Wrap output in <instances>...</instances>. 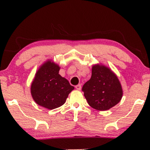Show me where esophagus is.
Instances as JSON below:
<instances>
[{
  "label": "esophagus",
  "instance_id": "esophagus-1",
  "mask_svg": "<svg viewBox=\"0 0 150 150\" xmlns=\"http://www.w3.org/2000/svg\"><path fill=\"white\" fill-rule=\"evenodd\" d=\"M76 89L77 90H81V85H76Z\"/></svg>",
  "mask_w": 150,
  "mask_h": 150
}]
</instances>
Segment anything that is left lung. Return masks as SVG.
Segmentation results:
<instances>
[{
    "label": "left lung",
    "instance_id": "obj_1",
    "mask_svg": "<svg viewBox=\"0 0 150 150\" xmlns=\"http://www.w3.org/2000/svg\"><path fill=\"white\" fill-rule=\"evenodd\" d=\"M90 106L106 110L115 106L122 98V86L117 76L104 65H93L91 77L82 88Z\"/></svg>",
    "mask_w": 150,
    "mask_h": 150
}]
</instances>
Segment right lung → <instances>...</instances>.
Instances as JSON below:
<instances>
[{
  "label": "right lung",
  "mask_w": 150,
  "mask_h": 150,
  "mask_svg": "<svg viewBox=\"0 0 150 150\" xmlns=\"http://www.w3.org/2000/svg\"><path fill=\"white\" fill-rule=\"evenodd\" d=\"M59 69L58 65L47 61L37 71L30 87L35 102L50 110L62 106L74 89L67 79L59 74Z\"/></svg>",
  "instance_id": "add662e5"
}]
</instances>
